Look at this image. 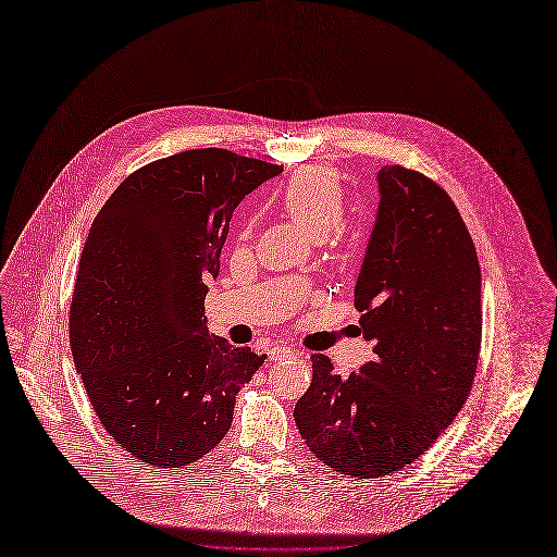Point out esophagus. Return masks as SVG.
Returning <instances> with one entry per match:
<instances>
[{"label": "esophagus", "instance_id": "34e87169", "mask_svg": "<svg viewBox=\"0 0 557 557\" xmlns=\"http://www.w3.org/2000/svg\"><path fill=\"white\" fill-rule=\"evenodd\" d=\"M268 355H270V359H272V361H281V359H289V357H294L296 352H294L292 348H287V346H272V348L268 350Z\"/></svg>", "mask_w": 557, "mask_h": 557}]
</instances>
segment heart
<instances>
[{
    "label": "heart",
    "mask_w": 557,
    "mask_h": 557,
    "mask_svg": "<svg viewBox=\"0 0 557 557\" xmlns=\"http://www.w3.org/2000/svg\"><path fill=\"white\" fill-rule=\"evenodd\" d=\"M285 213L309 235L326 237L344 215V194L337 176L320 165L300 170L281 196Z\"/></svg>",
    "instance_id": "heart-1"
}]
</instances>
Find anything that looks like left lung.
<instances>
[{
    "mask_svg": "<svg viewBox=\"0 0 557 557\" xmlns=\"http://www.w3.org/2000/svg\"><path fill=\"white\" fill-rule=\"evenodd\" d=\"M379 209L355 283L374 359L342 376L313 355L294 409L311 453L376 479L416 461L453 422L481 346V270L448 194L400 165L376 172Z\"/></svg>",
    "mask_w": 557,
    "mask_h": 557,
    "instance_id": "1",
    "label": "left lung"
}]
</instances>
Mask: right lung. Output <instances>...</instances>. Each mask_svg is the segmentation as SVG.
<instances>
[{"mask_svg": "<svg viewBox=\"0 0 557 557\" xmlns=\"http://www.w3.org/2000/svg\"><path fill=\"white\" fill-rule=\"evenodd\" d=\"M283 168L205 148L131 174L91 224L72 302V352L113 440L161 468L228 433L265 355L207 331V281L239 202Z\"/></svg>", "mask_w": 557, "mask_h": 557, "instance_id": "right-lung-1", "label": "right lung"}]
</instances>
